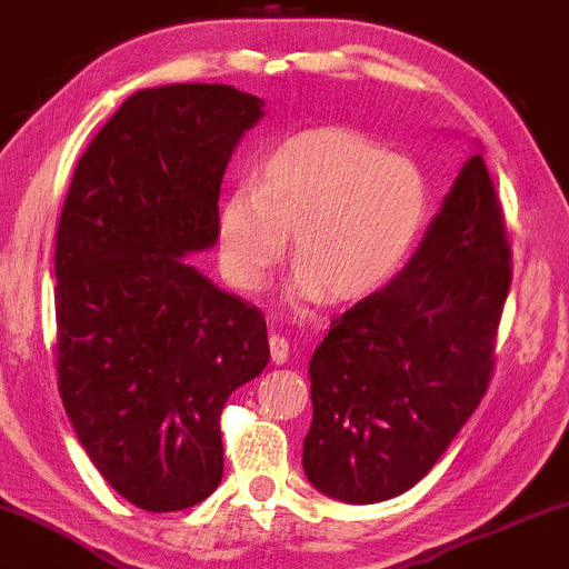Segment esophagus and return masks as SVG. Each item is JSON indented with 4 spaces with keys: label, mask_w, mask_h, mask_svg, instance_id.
Wrapping results in <instances>:
<instances>
[{
    "label": "esophagus",
    "mask_w": 569,
    "mask_h": 569,
    "mask_svg": "<svg viewBox=\"0 0 569 569\" xmlns=\"http://www.w3.org/2000/svg\"><path fill=\"white\" fill-rule=\"evenodd\" d=\"M270 355L276 366H283L289 360V341L280 337V333H270Z\"/></svg>",
    "instance_id": "obj_1"
}]
</instances>
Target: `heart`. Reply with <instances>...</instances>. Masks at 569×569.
Here are the masks:
<instances>
[{
	"instance_id": "obj_1",
	"label": "heart",
	"mask_w": 569,
	"mask_h": 569,
	"mask_svg": "<svg viewBox=\"0 0 569 569\" xmlns=\"http://www.w3.org/2000/svg\"><path fill=\"white\" fill-rule=\"evenodd\" d=\"M432 211L427 174L350 129H310L259 161L254 184L217 207V257L236 289L257 291L286 254L299 302H358L387 283Z\"/></svg>"
}]
</instances>
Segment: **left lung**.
<instances>
[{
  "label": "left lung",
  "instance_id": "8db88e82",
  "mask_svg": "<svg viewBox=\"0 0 569 569\" xmlns=\"http://www.w3.org/2000/svg\"><path fill=\"white\" fill-rule=\"evenodd\" d=\"M503 211L480 153L387 289L339 315L310 360L305 475L379 503L429 475L488 392L511 286Z\"/></svg>",
  "mask_w": 569,
  "mask_h": 569
}]
</instances>
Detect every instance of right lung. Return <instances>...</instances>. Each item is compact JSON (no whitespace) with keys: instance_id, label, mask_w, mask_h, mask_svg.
Segmentation results:
<instances>
[{"instance_id":"1","label":"right lung","mask_w":569,"mask_h":569,"mask_svg":"<svg viewBox=\"0 0 569 569\" xmlns=\"http://www.w3.org/2000/svg\"><path fill=\"white\" fill-rule=\"evenodd\" d=\"M264 102L228 84L140 89L79 159L54 241L58 389L89 461L129 503L180 511L222 480L219 416L270 360L264 315L184 257Z\"/></svg>"}]
</instances>
